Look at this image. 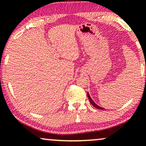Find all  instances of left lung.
<instances>
[{
	"label": "left lung",
	"instance_id": "8db88e82",
	"mask_svg": "<svg viewBox=\"0 0 146 146\" xmlns=\"http://www.w3.org/2000/svg\"><path fill=\"white\" fill-rule=\"evenodd\" d=\"M88 99H89V100H90V102L91 103V104L92 105H93L94 106H95V107L96 108H98V109H101V110H103V108H102V107H100V106H99L98 105H96V103H94V101L92 100V98H91V97L90 96V95H89V94L88 93Z\"/></svg>",
	"mask_w": 146,
	"mask_h": 146
}]
</instances>
